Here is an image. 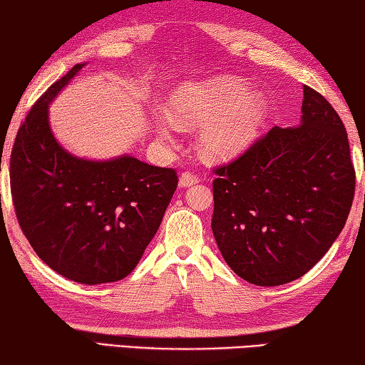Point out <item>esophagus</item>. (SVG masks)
<instances>
[{"label":"esophagus","mask_w":365,"mask_h":365,"mask_svg":"<svg viewBox=\"0 0 365 365\" xmlns=\"http://www.w3.org/2000/svg\"><path fill=\"white\" fill-rule=\"evenodd\" d=\"M197 182H200V178H197L195 174H191V172H183L180 178H178V187L188 188L191 185H196Z\"/></svg>","instance_id":"34e87169"}]
</instances>
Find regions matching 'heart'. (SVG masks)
Returning a JSON list of instances; mask_svg holds the SVG:
<instances>
[{"label":"heart","mask_w":365,"mask_h":365,"mask_svg":"<svg viewBox=\"0 0 365 365\" xmlns=\"http://www.w3.org/2000/svg\"><path fill=\"white\" fill-rule=\"evenodd\" d=\"M248 83L233 76L187 82L172 91L168 117L182 128L200 127L197 145L206 158L230 160L255 143L267 115V103ZM160 138H169L164 119L156 122Z\"/></svg>","instance_id":"1"}]
</instances>
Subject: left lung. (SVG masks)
<instances>
[{"label":"left lung","mask_w":365,"mask_h":365,"mask_svg":"<svg viewBox=\"0 0 365 365\" xmlns=\"http://www.w3.org/2000/svg\"><path fill=\"white\" fill-rule=\"evenodd\" d=\"M298 127H274L215 169L212 233L235 274L259 287L311 270L341 233L356 175L344 125L304 85Z\"/></svg>","instance_id":"obj_1"}]
</instances>
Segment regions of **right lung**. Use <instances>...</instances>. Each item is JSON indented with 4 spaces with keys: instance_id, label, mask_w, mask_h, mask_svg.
<instances>
[{
    "instance_id": "1",
    "label": "right lung",
    "mask_w": 365,
    "mask_h": 365,
    "mask_svg": "<svg viewBox=\"0 0 365 365\" xmlns=\"http://www.w3.org/2000/svg\"><path fill=\"white\" fill-rule=\"evenodd\" d=\"M86 63L73 66L30 109L11 154V193L24 235L59 275L83 285L137 267L177 190L174 169L130 154L73 156L49 125V104Z\"/></svg>"
}]
</instances>
